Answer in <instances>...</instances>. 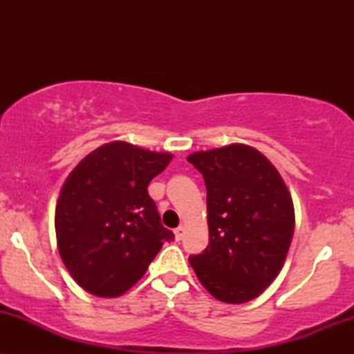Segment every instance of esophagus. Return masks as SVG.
I'll list each match as a JSON object with an SVG mask.
<instances>
[{
  "mask_svg": "<svg viewBox=\"0 0 354 354\" xmlns=\"http://www.w3.org/2000/svg\"><path fill=\"white\" fill-rule=\"evenodd\" d=\"M185 236V226H178L176 230H174V238H176V241H180Z\"/></svg>",
  "mask_w": 354,
  "mask_h": 354,
  "instance_id": "esophagus-1",
  "label": "esophagus"
}]
</instances>
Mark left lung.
I'll list each match as a JSON object with an SVG mask.
<instances>
[{
  "instance_id": "left-lung-1",
  "label": "left lung",
  "mask_w": 354,
  "mask_h": 354,
  "mask_svg": "<svg viewBox=\"0 0 354 354\" xmlns=\"http://www.w3.org/2000/svg\"><path fill=\"white\" fill-rule=\"evenodd\" d=\"M188 161L206 185L209 243L189 256L214 298L239 304L258 298L279 274L295 233V208L281 174L248 145L198 151Z\"/></svg>"
}]
</instances>
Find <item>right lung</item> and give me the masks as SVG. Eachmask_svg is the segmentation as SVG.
Listing matches in <instances>:
<instances>
[{
  "mask_svg": "<svg viewBox=\"0 0 354 354\" xmlns=\"http://www.w3.org/2000/svg\"><path fill=\"white\" fill-rule=\"evenodd\" d=\"M173 154L111 141L80 161L61 188L55 211L59 256L76 283L116 298L143 278L174 234L161 225L148 185Z\"/></svg>",
  "mask_w": 354,
  "mask_h": 354,
  "instance_id": "obj_1",
  "label": "right lung"
}]
</instances>
